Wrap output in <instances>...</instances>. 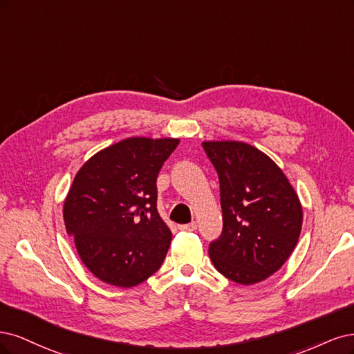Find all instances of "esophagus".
Returning <instances> with one entry per match:
<instances>
[{
	"instance_id": "34e87169",
	"label": "esophagus",
	"mask_w": 354,
	"mask_h": 354,
	"mask_svg": "<svg viewBox=\"0 0 354 354\" xmlns=\"http://www.w3.org/2000/svg\"><path fill=\"white\" fill-rule=\"evenodd\" d=\"M180 231H196L197 230V223L191 222V223H185V225H179Z\"/></svg>"
}]
</instances>
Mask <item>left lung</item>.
<instances>
[{"label": "left lung", "instance_id": "left-lung-1", "mask_svg": "<svg viewBox=\"0 0 354 354\" xmlns=\"http://www.w3.org/2000/svg\"><path fill=\"white\" fill-rule=\"evenodd\" d=\"M219 175L223 231L209 247L214 268L241 285L265 281L297 245L303 209L282 169L241 141H204Z\"/></svg>", "mask_w": 354, "mask_h": 354}]
</instances>
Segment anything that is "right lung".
Returning a JSON list of instances; mask_svg holds the SVG:
<instances>
[{
  "label": "right lung",
  "instance_id": "add662e5",
  "mask_svg": "<svg viewBox=\"0 0 354 354\" xmlns=\"http://www.w3.org/2000/svg\"><path fill=\"white\" fill-rule=\"evenodd\" d=\"M178 138L131 136L77 170L63 206L66 231L100 281L131 288L162 266L172 232L157 212V176Z\"/></svg>",
  "mask_w": 354,
  "mask_h": 354
}]
</instances>
